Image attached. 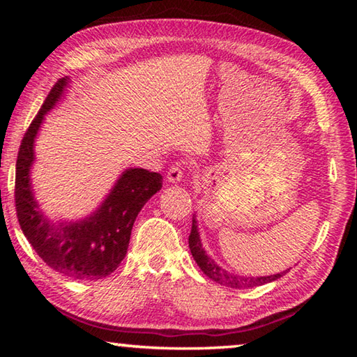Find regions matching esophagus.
I'll return each instance as SVG.
<instances>
[{"label": "esophagus", "mask_w": 357, "mask_h": 357, "mask_svg": "<svg viewBox=\"0 0 357 357\" xmlns=\"http://www.w3.org/2000/svg\"><path fill=\"white\" fill-rule=\"evenodd\" d=\"M184 176V168L181 164H176L173 165L170 170H168V174H167V179L168 183H179L181 179H183Z\"/></svg>", "instance_id": "esophagus-1"}]
</instances>
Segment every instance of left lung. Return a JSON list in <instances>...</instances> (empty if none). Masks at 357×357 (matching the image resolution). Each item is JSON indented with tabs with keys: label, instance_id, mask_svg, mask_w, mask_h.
<instances>
[{
	"label": "left lung",
	"instance_id": "left-lung-1",
	"mask_svg": "<svg viewBox=\"0 0 357 357\" xmlns=\"http://www.w3.org/2000/svg\"><path fill=\"white\" fill-rule=\"evenodd\" d=\"M189 247L192 252V257L195 259L197 264L200 266V269L206 274L209 279H213L214 282L220 283V285H225L229 288H253V287H259L264 285V283L274 282L277 279L287 273H280V274H274V275H263V277H244V275H236L228 273V271L222 269L219 264H217L213 258H209L206 255V250L203 249V244L200 241V233H198V225H197V219L193 215L192 219V229H190V236H189Z\"/></svg>",
	"mask_w": 357,
	"mask_h": 357
}]
</instances>
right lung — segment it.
<instances>
[{
  "label": "right lung",
  "mask_w": 357,
  "mask_h": 357,
  "mask_svg": "<svg viewBox=\"0 0 357 357\" xmlns=\"http://www.w3.org/2000/svg\"><path fill=\"white\" fill-rule=\"evenodd\" d=\"M68 83V77L55 83L23 137L15 167V209L23 234L44 263L70 279L99 280L124 259L137 215L162 189V176L144 168H128L91 215L75 222L48 220L34 198L29 172L34 162V138Z\"/></svg>",
  "instance_id": "right-lung-1"
}]
</instances>
